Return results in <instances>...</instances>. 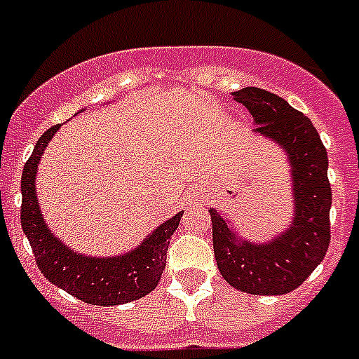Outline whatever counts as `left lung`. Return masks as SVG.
<instances>
[{
    "label": "left lung",
    "mask_w": 359,
    "mask_h": 359,
    "mask_svg": "<svg viewBox=\"0 0 359 359\" xmlns=\"http://www.w3.org/2000/svg\"><path fill=\"white\" fill-rule=\"evenodd\" d=\"M231 95L252 113L253 133L286 152L294 208L290 226L264 243L239 237L223 214L210 208L215 262L236 290L286 294L315 271L329 248L332 196L327 151L311 120L278 95L261 88H243Z\"/></svg>",
    "instance_id": "8db88e82"
}]
</instances>
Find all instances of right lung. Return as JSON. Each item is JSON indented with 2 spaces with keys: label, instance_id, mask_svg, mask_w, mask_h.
<instances>
[{
  "label": "right lung",
  "instance_id": "1",
  "mask_svg": "<svg viewBox=\"0 0 359 359\" xmlns=\"http://www.w3.org/2000/svg\"><path fill=\"white\" fill-rule=\"evenodd\" d=\"M59 128L53 126L37 140L21 176V226L41 273L57 287L91 306L109 307L138 300L158 286L170 236L176 231L183 210L163 221L136 248L122 255L91 257L72 250L48 228L36 192L37 165Z\"/></svg>",
  "mask_w": 359,
  "mask_h": 359
}]
</instances>
